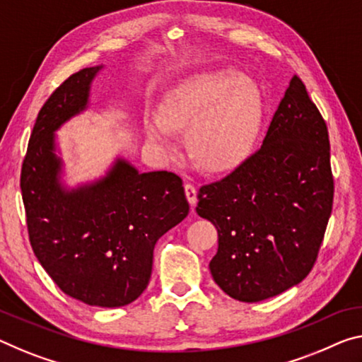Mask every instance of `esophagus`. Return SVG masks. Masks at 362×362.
<instances>
[{"mask_svg":"<svg viewBox=\"0 0 362 362\" xmlns=\"http://www.w3.org/2000/svg\"><path fill=\"white\" fill-rule=\"evenodd\" d=\"M185 192H186V197L189 200V204H191V207H194V205H196V202H197V191H196V186H194L191 181L185 182Z\"/></svg>","mask_w":362,"mask_h":362,"instance_id":"1","label":"esophagus"}]
</instances>
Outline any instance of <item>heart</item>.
Masks as SVG:
<instances>
[{"mask_svg":"<svg viewBox=\"0 0 362 362\" xmlns=\"http://www.w3.org/2000/svg\"><path fill=\"white\" fill-rule=\"evenodd\" d=\"M259 116L254 84L231 69L207 72L177 87L160 111L148 110V142L166 157L177 152L175 131L187 129V146L205 170H223L243 157Z\"/></svg>","mask_w":362,"mask_h":362,"instance_id":"b5f03b06","label":"heart"}]
</instances>
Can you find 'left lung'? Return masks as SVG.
I'll return each mask as SVG.
<instances>
[{"label":"left lung","mask_w":362,"mask_h":362,"mask_svg":"<svg viewBox=\"0 0 362 362\" xmlns=\"http://www.w3.org/2000/svg\"><path fill=\"white\" fill-rule=\"evenodd\" d=\"M333 191L327 124L294 76L262 146L199 187L197 214L218 231L209 265L216 285L257 303L303 281L319 255Z\"/></svg>","instance_id":"left-lung-1"}]
</instances>
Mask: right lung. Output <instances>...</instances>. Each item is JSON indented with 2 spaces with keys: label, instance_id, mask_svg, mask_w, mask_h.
<instances>
[{
  "label": "right lung",
  "instance_id": "right-lung-1",
  "mask_svg": "<svg viewBox=\"0 0 362 362\" xmlns=\"http://www.w3.org/2000/svg\"><path fill=\"white\" fill-rule=\"evenodd\" d=\"M102 66L69 76L38 111L21 170L33 254L59 290L79 301L119 308L146 290L158 238L186 218L182 180L170 171L139 173L118 160L90 186L64 191L54 131L86 110Z\"/></svg>",
  "mask_w": 362,
  "mask_h": 362
}]
</instances>
